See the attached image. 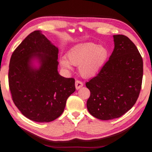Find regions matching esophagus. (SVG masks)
<instances>
[{
    "label": "esophagus",
    "instance_id": "1",
    "mask_svg": "<svg viewBox=\"0 0 152 152\" xmlns=\"http://www.w3.org/2000/svg\"><path fill=\"white\" fill-rule=\"evenodd\" d=\"M75 87H76V89H80V88H82V86H83V85H84V84H83V82H81V81H80V80H76L75 81Z\"/></svg>",
    "mask_w": 152,
    "mask_h": 152
}]
</instances>
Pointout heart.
Instances as JSON below:
<instances>
[{"label":"heart","instance_id":"1","mask_svg":"<svg viewBox=\"0 0 152 152\" xmlns=\"http://www.w3.org/2000/svg\"><path fill=\"white\" fill-rule=\"evenodd\" d=\"M108 56V50L102 45L93 42H84L72 47L68 52V59L61 58V64L68 70L72 65L79 66V70L86 77L94 76L100 71Z\"/></svg>","mask_w":152,"mask_h":152}]
</instances>
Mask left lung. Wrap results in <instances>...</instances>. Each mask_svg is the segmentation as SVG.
<instances>
[{
  "label": "left lung",
  "instance_id": "left-lung-1",
  "mask_svg": "<svg viewBox=\"0 0 152 152\" xmlns=\"http://www.w3.org/2000/svg\"><path fill=\"white\" fill-rule=\"evenodd\" d=\"M115 49L99 73L86 83L88 111L101 120L121 117L136 102L143 76V61L135 44L124 35H113Z\"/></svg>",
  "mask_w": 152,
  "mask_h": 152
}]
</instances>
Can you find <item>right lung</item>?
<instances>
[{
	"instance_id": "add662e5",
	"label": "right lung",
	"mask_w": 152,
	"mask_h": 152,
	"mask_svg": "<svg viewBox=\"0 0 152 152\" xmlns=\"http://www.w3.org/2000/svg\"><path fill=\"white\" fill-rule=\"evenodd\" d=\"M58 49L40 31H35L12 54L8 72L12 98L21 114L32 121L57 119L75 91L74 79L58 73Z\"/></svg>"
}]
</instances>
